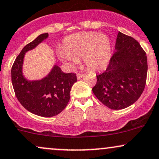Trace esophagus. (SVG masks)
<instances>
[{"instance_id": "34e87169", "label": "esophagus", "mask_w": 159, "mask_h": 159, "mask_svg": "<svg viewBox=\"0 0 159 159\" xmlns=\"http://www.w3.org/2000/svg\"><path fill=\"white\" fill-rule=\"evenodd\" d=\"M82 76H83V74H82V73H78L77 74V78H78V79H80V78H81Z\"/></svg>"}]
</instances>
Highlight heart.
Listing matches in <instances>:
<instances>
[{
	"label": "heart",
	"mask_w": 159,
	"mask_h": 159,
	"mask_svg": "<svg viewBox=\"0 0 159 159\" xmlns=\"http://www.w3.org/2000/svg\"><path fill=\"white\" fill-rule=\"evenodd\" d=\"M58 56L72 64L84 58V64L92 70L104 69L111 57V42L107 35L93 32H79L65 38Z\"/></svg>",
	"instance_id": "1"
}]
</instances>
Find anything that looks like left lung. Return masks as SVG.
Instances as JSON below:
<instances>
[{
  "label": "left lung",
  "mask_w": 159,
  "mask_h": 159,
  "mask_svg": "<svg viewBox=\"0 0 159 159\" xmlns=\"http://www.w3.org/2000/svg\"><path fill=\"white\" fill-rule=\"evenodd\" d=\"M116 49L106 70L96 75L93 92L107 107L121 110L135 103L142 94L147 81V58L136 40L120 32Z\"/></svg>",
  "instance_id": "obj_1"
}]
</instances>
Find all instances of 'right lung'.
<instances>
[{
  "label": "right lung",
  "instance_id": "right-lung-1",
  "mask_svg": "<svg viewBox=\"0 0 159 159\" xmlns=\"http://www.w3.org/2000/svg\"><path fill=\"white\" fill-rule=\"evenodd\" d=\"M48 35L41 34L25 46L11 70L13 89L18 101L26 110L42 117H52L64 110L70 101L72 85L77 81L75 73H64L58 66L41 81H29L24 78L22 64L25 52L35 48Z\"/></svg>",
  "mask_w": 159,
  "mask_h": 159
}]
</instances>
